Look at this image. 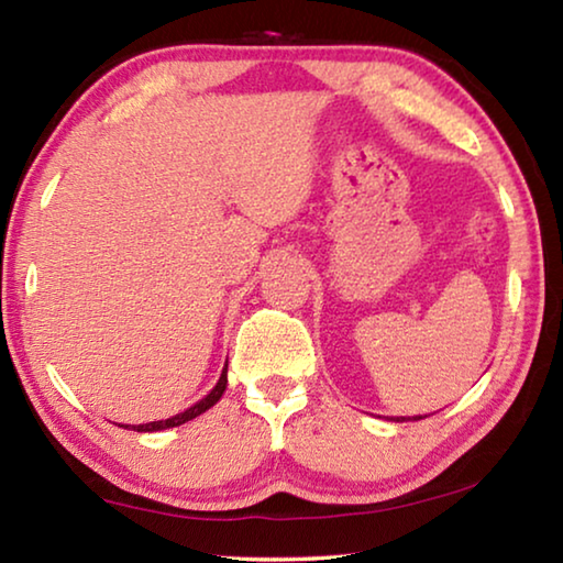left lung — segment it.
<instances>
[{
    "label": "left lung",
    "mask_w": 563,
    "mask_h": 563,
    "mask_svg": "<svg viewBox=\"0 0 563 563\" xmlns=\"http://www.w3.org/2000/svg\"><path fill=\"white\" fill-rule=\"evenodd\" d=\"M415 419H422V417H415ZM397 422H405V417H402V419H399V417H397Z\"/></svg>",
    "instance_id": "8db88e82"
}]
</instances>
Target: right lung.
Returning a JSON list of instances; mask_svg holds the SVG:
<instances>
[{
	"label": "right lung",
	"instance_id": "right-lung-1",
	"mask_svg": "<svg viewBox=\"0 0 563 563\" xmlns=\"http://www.w3.org/2000/svg\"><path fill=\"white\" fill-rule=\"evenodd\" d=\"M225 385H228V367L223 369V375H221V379H218V385L211 389V393H208L201 402H196L194 407H188L186 412H180V415H176V417H168V419H158V422H148V424H126L129 430H133V432H161V430H168V427H178V424H186V422H190V419H196L198 415H203L206 409H211L218 399L223 397V393H225ZM123 427V424H121Z\"/></svg>",
	"mask_w": 563,
	"mask_h": 563
}]
</instances>
